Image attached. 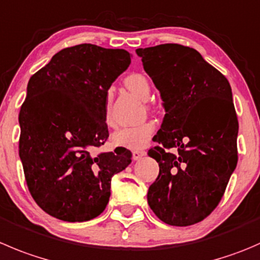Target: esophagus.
<instances>
[{"label":"esophagus","instance_id":"obj_1","mask_svg":"<svg viewBox=\"0 0 260 260\" xmlns=\"http://www.w3.org/2000/svg\"><path fill=\"white\" fill-rule=\"evenodd\" d=\"M145 155H146V152H145V151H142V150H135L132 152L133 160H135V161L141 160V158H142Z\"/></svg>","mask_w":260,"mask_h":260}]
</instances>
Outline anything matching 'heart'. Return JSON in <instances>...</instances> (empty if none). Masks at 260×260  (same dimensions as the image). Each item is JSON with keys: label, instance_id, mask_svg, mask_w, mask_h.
<instances>
[{"label": "heart", "instance_id": "1", "mask_svg": "<svg viewBox=\"0 0 260 260\" xmlns=\"http://www.w3.org/2000/svg\"><path fill=\"white\" fill-rule=\"evenodd\" d=\"M124 85L132 94L141 100H148L151 95V84L142 74H131L124 79ZM105 120L109 122V103L105 104ZM155 132L152 122H145L137 125H128L115 131L112 135V143L115 147L142 148L148 143Z\"/></svg>", "mask_w": 260, "mask_h": 260}]
</instances>
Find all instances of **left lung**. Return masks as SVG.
Here are the masks:
<instances>
[{
  "instance_id": "1",
  "label": "left lung",
  "mask_w": 260,
  "mask_h": 260,
  "mask_svg": "<svg viewBox=\"0 0 260 260\" xmlns=\"http://www.w3.org/2000/svg\"><path fill=\"white\" fill-rule=\"evenodd\" d=\"M136 53L166 113L153 137L160 146L148 150L160 168L148 206L168 225H194L217 207L238 164L231 86L193 48L161 44Z\"/></svg>"
}]
</instances>
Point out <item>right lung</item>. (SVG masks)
Instances as JSON below:
<instances>
[{
    "label": "right lung",
    "mask_w": 260,
    "mask_h": 260,
    "mask_svg": "<svg viewBox=\"0 0 260 260\" xmlns=\"http://www.w3.org/2000/svg\"><path fill=\"white\" fill-rule=\"evenodd\" d=\"M132 54L94 44L64 48L30 77L20 109L19 155L31 197L67 222L99 216L110 181L132 161L125 148L94 155L109 137L108 90Z\"/></svg>",
    "instance_id": "1"
}]
</instances>
